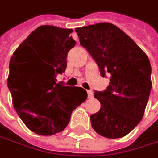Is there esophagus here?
Wrapping results in <instances>:
<instances>
[{"instance_id": "obj_1", "label": "esophagus", "mask_w": 158, "mask_h": 158, "mask_svg": "<svg viewBox=\"0 0 158 158\" xmlns=\"http://www.w3.org/2000/svg\"><path fill=\"white\" fill-rule=\"evenodd\" d=\"M87 95H88V98H93V96H94V92H93L92 90H88V91H87Z\"/></svg>"}]
</instances>
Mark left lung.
<instances>
[{"label": "left lung", "mask_w": 158, "mask_h": 158, "mask_svg": "<svg viewBox=\"0 0 158 158\" xmlns=\"http://www.w3.org/2000/svg\"><path fill=\"white\" fill-rule=\"evenodd\" d=\"M79 42L99 67L102 77L110 75L106 90L95 91L101 102L90 116L94 130L117 139L126 136L143 118L151 90V65L147 55L118 26L110 23L75 29Z\"/></svg>", "instance_id": "obj_1"}]
</instances>
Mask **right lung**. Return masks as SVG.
Returning a JSON list of instances; mask_svg holds the SVG:
<instances>
[{"label":"right lung","instance_id":"1","mask_svg":"<svg viewBox=\"0 0 158 158\" xmlns=\"http://www.w3.org/2000/svg\"><path fill=\"white\" fill-rule=\"evenodd\" d=\"M72 32V29L41 25L10 58L8 87L14 109L24 125L40 135L62 132L72 111L87 97L82 87L56 83V75L65 72L68 52L76 44Z\"/></svg>","mask_w":158,"mask_h":158}]
</instances>
